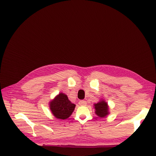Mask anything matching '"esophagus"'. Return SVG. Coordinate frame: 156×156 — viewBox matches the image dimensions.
<instances>
[{"mask_svg":"<svg viewBox=\"0 0 156 156\" xmlns=\"http://www.w3.org/2000/svg\"><path fill=\"white\" fill-rule=\"evenodd\" d=\"M79 105L81 106H85L87 105V101H83V100H81L79 101Z\"/></svg>","mask_w":156,"mask_h":156,"instance_id":"esophagus-1","label":"esophagus"}]
</instances>
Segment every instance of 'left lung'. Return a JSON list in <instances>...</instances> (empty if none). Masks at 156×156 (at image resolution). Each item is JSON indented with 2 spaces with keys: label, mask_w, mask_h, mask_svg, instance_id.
Masks as SVG:
<instances>
[{
  "label": "left lung",
  "mask_w": 156,
  "mask_h": 156,
  "mask_svg": "<svg viewBox=\"0 0 156 156\" xmlns=\"http://www.w3.org/2000/svg\"><path fill=\"white\" fill-rule=\"evenodd\" d=\"M94 108L95 109L96 115L100 118L105 117L109 115V107H108V103L103 99L97 103H94Z\"/></svg>",
  "instance_id": "left-lung-1"
}]
</instances>
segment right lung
I'll return each instance as SVG.
<instances>
[{"mask_svg": "<svg viewBox=\"0 0 156 156\" xmlns=\"http://www.w3.org/2000/svg\"><path fill=\"white\" fill-rule=\"evenodd\" d=\"M49 103V108L53 115L57 119H67L73 112L75 105L71 102L66 94L60 92Z\"/></svg>", "mask_w": 156, "mask_h": 156, "instance_id": "1", "label": "right lung"}]
</instances>
